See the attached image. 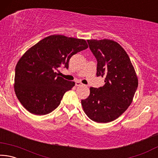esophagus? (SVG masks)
<instances>
[{
	"label": "esophagus",
	"instance_id": "esophagus-1",
	"mask_svg": "<svg viewBox=\"0 0 158 158\" xmlns=\"http://www.w3.org/2000/svg\"><path fill=\"white\" fill-rule=\"evenodd\" d=\"M75 85H76V86H81V85H82L83 84H81V82L76 81V82H75Z\"/></svg>",
	"mask_w": 158,
	"mask_h": 158
}]
</instances>
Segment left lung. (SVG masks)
<instances>
[{
	"instance_id": "obj_1",
	"label": "left lung",
	"mask_w": 158,
	"mask_h": 158,
	"mask_svg": "<svg viewBox=\"0 0 158 158\" xmlns=\"http://www.w3.org/2000/svg\"><path fill=\"white\" fill-rule=\"evenodd\" d=\"M97 60V77H105L100 88H90L89 98L81 100L88 117L97 123L114 121L132 103L138 79L127 53L118 43L110 40H88Z\"/></svg>"
}]
</instances>
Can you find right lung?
Segmentation results:
<instances>
[{
	"label": "right lung",
	"mask_w": 158,
	"mask_h": 158,
	"mask_svg": "<svg viewBox=\"0 0 158 158\" xmlns=\"http://www.w3.org/2000/svg\"><path fill=\"white\" fill-rule=\"evenodd\" d=\"M87 48L84 40L53 35L29 49L15 68V91L24 108L40 116L56 109L75 84L56 71L62 67L68 69L70 58Z\"/></svg>",
	"instance_id": "add662e5"
}]
</instances>
